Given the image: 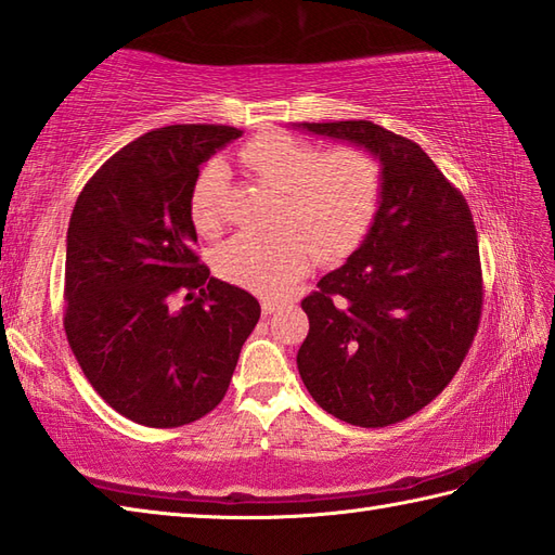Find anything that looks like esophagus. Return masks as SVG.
I'll return each mask as SVG.
<instances>
[{"label":"esophagus","instance_id":"esophagus-1","mask_svg":"<svg viewBox=\"0 0 555 555\" xmlns=\"http://www.w3.org/2000/svg\"><path fill=\"white\" fill-rule=\"evenodd\" d=\"M279 310V305L276 302H271V300H262V314H274Z\"/></svg>","mask_w":555,"mask_h":555}]
</instances>
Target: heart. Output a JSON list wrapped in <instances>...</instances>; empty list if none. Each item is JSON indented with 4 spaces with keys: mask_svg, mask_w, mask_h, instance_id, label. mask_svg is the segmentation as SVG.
I'll return each mask as SVG.
<instances>
[{
    "mask_svg": "<svg viewBox=\"0 0 555 555\" xmlns=\"http://www.w3.org/2000/svg\"><path fill=\"white\" fill-rule=\"evenodd\" d=\"M241 167L279 193L271 229L241 233L221 247L217 271L264 298L286 296L317 262L332 264L367 238L384 195V167L372 150L344 145L324 152L284 131L259 133L238 150ZM229 173L211 162L197 171L188 195L193 227L203 235L223 229Z\"/></svg>",
    "mask_w": 555,
    "mask_h": 555,
    "instance_id": "1",
    "label": "heart"
}]
</instances>
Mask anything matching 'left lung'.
<instances>
[{
  "label": "left lung",
  "instance_id": "8db88e82",
  "mask_svg": "<svg viewBox=\"0 0 555 555\" xmlns=\"http://www.w3.org/2000/svg\"><path fill=\"white\" fill-rule=\"evenodd\" d=\"M300 128L372 150L384 195L367 238L302 300L298 370L328 415L388 427L429 405L475 340L485 284L473 211L403 135L372 121Z\"/></svg>",
  "mask_w": 555,
  "mask_h": 555
}]
</instances>
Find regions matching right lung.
<instances>
[{
  "label": "right lung",
  "instance_id": "add662e5",
  "mask_svg": "<svg viewBox=\"0 0 555 555\" xmlns=\"http://www.w3.org/2000/svg\"><path fill=\"white\" fill-rule=\"evenodd\" d=\"M241 133L179 124L140 135L95 171L68 221V346L104 403L145 427L215 410L259 320L250 293L199 262L188 211L199 164ZM179 292L189 302L176 311Z\"/></svg>",
  "mask_w": 555,
  "mask_h": 555
}]
</instances>
